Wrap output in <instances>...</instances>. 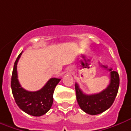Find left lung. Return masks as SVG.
Masks as SVG:
<instances>
[{
    "label": "left lung",
    "mask_w": 131,
    "mask_h": 131,
    "mask_svg": "<svg viewBox=\"0 0 131 131\" xmlns=\"http://www.w3.org/2000/svg\"><path fill=\"white\" fill-rule=\"evenodd\" d=\"M110 72V82L106 89L97 94L86 95L80 90L77 83H75V90L78 105L80 108L90 115H97L107 110L113 105L118 94L120 84L119 74L107 67L101 65Z\"/></svg>",
    "instance_id": "1"
}]
</instances>
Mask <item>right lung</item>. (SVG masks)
<instances>
[{"mask_svg":"<svg viewBox=\"0 0 131 131\" xmlns=\"http://www.w3.org/2000/svg\"><path fill=\"white\" fill-rule=\"evenodd\" d=\"M22 52L17 57L11 77V90L13 97L19 108L33 116H41L50 110L53 104L54 89L61 79L51 78L38 91L30 92L22 88L18 80L17 64Z\"/></svg>","mask_w":131,"mask_h":131,"instance_id":"obj_1","label":"right lung"}]
</instances>
